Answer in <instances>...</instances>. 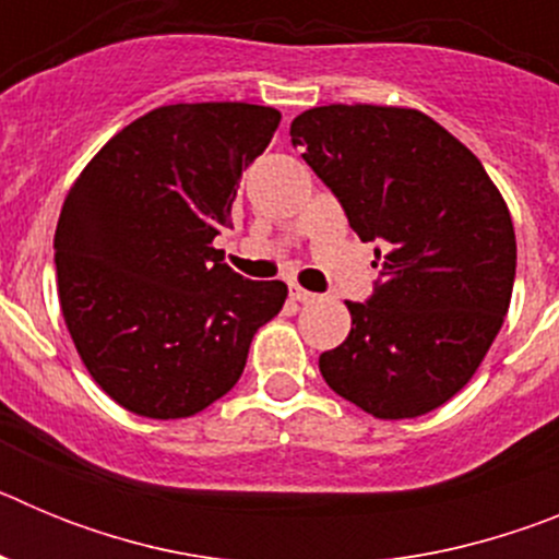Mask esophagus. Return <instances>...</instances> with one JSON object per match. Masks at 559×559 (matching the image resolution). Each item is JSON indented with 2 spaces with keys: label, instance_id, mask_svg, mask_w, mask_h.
<instances>
[{
  "label": "esophagus",
  "instance_id": "esophagus-1",
  "mask_svg": "<svg viewBox=\"0 0 559 559\" xmlns=\"http://www.w3.org/2000/svg\"><path fill=\"white\" fill-rule=\"evenodd\" d=\"M288 294H290V299H294V302H299V305H308V302H316V299H319L313 290H305L302 285H296V283H290Z\"/></svg>",
  "mask_w": 559,
  "mask_h": 559
}]
</instances>
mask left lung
<instances>
[{
    "label": "left lung",
    "mask_w": 559,
    "mask_h": 559,
    "mask_svg": "<svg viewBox=\"0 0 559 559\" xmlns=\"http://www.w3.org/2000/svg\"><path fill=\"white\" fill-rule=\"evenodd\" d=\"M290 142L333 190L380 280L322 378L378 419H412L476 374L510 310L515 229L481 162L417 108L319 106Z\"/></svg>",
    "instance_id": "left-lung-1"
}]
</instances>
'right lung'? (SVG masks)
I'll list each match as a JSON object with an SVG mask.
<instances>
[{
  "label": "right lung",
  "mask_w": 559,
  "mask_h": 559,
  "mask_svg": "<svg viewBox=\"0 0 559 559\" xmlns=\"http://www.w3.org/2000/svg\"><path fill=\"white\" fill-rule=\"evenodd\" d=\"M276 126V108L251 103L153 108L69 190L56 229L63 322L88 374L128 412H204L283 310L288 285L243 280L212 246Z\"/></svg>",
  "instance_id": "right-lung-1"
}]
</instances>
